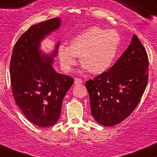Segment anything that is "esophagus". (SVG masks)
I'll return each mask as SVG.
<instances>
[{"instance_id":"esophagus-1","label":"esophagus","mask_w":157,"mask_h":157,"mask_svg":"<svg viewBox=\"0 0 157 157\" xmlns=\"http://www.w3.org/2000/svg\"><path fill=\"white\" fill-rule=\"evenodd\" d=\"M75 84H81V83H82V80L81 79H80V78H75Z\"/></svg>"}]
</instances>
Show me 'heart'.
Here are the masks:
<instances>
[{
    "instance_id": "obj_1",
    "label": "heart",
    "mask_w": 157,
    "mask_h": 157,
    "mask_svg": "<svg viewBox=\"0 0 157 157\" xmlns=\"http://www.w3.org/2000/svg\"><path fill=\"white\" fill-rule=\"evenodd\" d=\"M120 41L119 34L114 30L90 27L75 36L68 46H59L58 56L62 68L65 72L70 71L79 56L84 69L92 75H101L109 69L114 61Z\"/></svg>"
}]
</instances>
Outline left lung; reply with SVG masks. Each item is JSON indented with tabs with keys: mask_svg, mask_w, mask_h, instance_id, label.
<instances>
[{
	"mask_svg": "<svg viewBox=\"0 0 157 157\" xmlns=\"http://www.w3.org/2000/svg\"><path fill=\"white\" fill-rule=\"evenodd\" d=\"M148 57L137 36L109 71L86 82L92 115L106 127L118 124L136 109L148 81Z\"/></svg>",
	"mask_w": 157,
	"mask_h": 157,
	"instance_id": "1",
	"label": "left lung"
}]
</instances>
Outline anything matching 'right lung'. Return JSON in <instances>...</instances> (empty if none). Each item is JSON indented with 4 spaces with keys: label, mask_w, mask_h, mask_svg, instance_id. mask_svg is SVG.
Listing matches in <instances>:
<instances>
[{
    "label": "right lung",
    "mask_w": 157,
    "mask_h": 157,
    "mask_svg": "<svg viewBox=\"0 0 157 157\" xmlns=\"http://www.w3.org/2000/svg\"><path fill=\"white\" fill-rule=\"evenodd\" d=\"M59 18L32 25L15 43L10 65L12 92L17 106L31 123L41 127L54 125L61 114L63 100L74 79L56 73L53 58L59 42L50 54L40 50V43L57 30Z\"/></svg>",
    "instance_id": "obj_1"
}]
</instances>
